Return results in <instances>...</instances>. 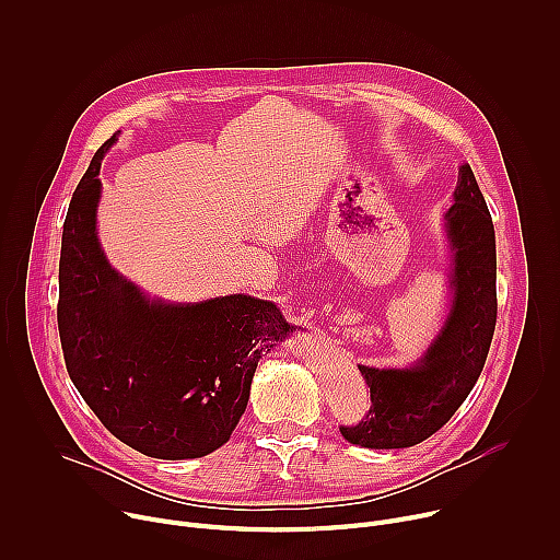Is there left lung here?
<instances>
[{
    "label": "left lung",
    "mask_w": 560,
    "mask_h": 560,
    "mask_svg": "<svg viewBox=\"0 0 560 560\" xmlns=\"http://www.w3.org/2000/svg\"><path fill=\"white\" fill-rule=\"evenodd\" d=\"M450 244V310L439 335L408 368L359 365L372 408L348 443L370 450L412 447L439 432L481 376L497 326V236L469 164L458 168L445 210Z\"/></svg>",
    "instance_id": "obj_1"
}]
</instances>
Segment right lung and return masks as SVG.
Returning a JSON list of instances; mask_svg holds the SVG:
<instances>
[{
    "mask_svg": "<svg viewBox=\"0 0 560 560\" xmlns=\"http://www.w3.org/2000/svg\"><path fill=\"white\" fill-rule=\"evenodd\" d=\"M72 192L61 234L57 324L68 374L121 443L166 460L221 447L246 412L257 363L292 330L275 301L150 299L106 259L97 234L102 159Z\"/></svg>",
    "mask_w": 560,
    "mask_h": 560,
    "instance_id": "add662e5",
    "label": "right lung"
}]
</instances>
